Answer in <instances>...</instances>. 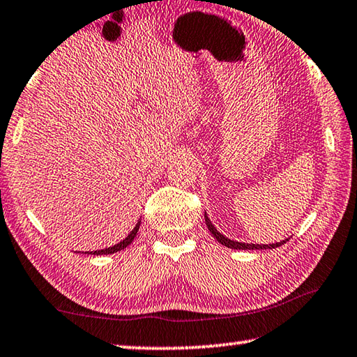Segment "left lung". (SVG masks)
I'll use <instances>...</instances> for the list:
<instances>
[{"instance_id": "left-lung-1", "label": "left lung", "mask_w": 357, "mask_h": 357, "mask_svg": "<svg viewBox=\"0 0 357 357\" xmlns=\"http://www.w3.org/2000/svg\"><path fill=\"white\" fill-rule=\"evenodd\" d=\"M204 220H206V225H208V228H209V231L213 233V236L219 241V243L222 244V245H227V247H229V249H236V250H264V249H275V247H279V245H282V244H285L288 239H285V241H280V243H275V244H244V243H236V241H231V239H228V238H225L223 236L222 233H219L215 229V227L213 225V223H211V220L208 219V215L204 214Z\"/></svg>"}]
</instances>
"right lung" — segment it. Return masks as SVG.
Instances as JSON below:
<instances>
[{"label": "right lung", "mask_w": 357, "mask_h": 357, "mask_svg": "<svg viewBox=\"0 0 357 357\" xmlns=\"http://www.w3.org/2000/svg\"><path fill=\"white\" fill-rule=\"evenodd\" d=\"M138 228H140V222H138L137 225H135V228L132 229V233L129 234V236L126 238L124 241H121L119 244L113 245V247H108V249H104V250H96V252H89V253H91V255H108V253H114V252H119V250L126 249V247H128L132 243V241H134V238L137 236ZM84 253H88V252H84Z\"/></svg>", "instance_id": "1"}]
</instances>
